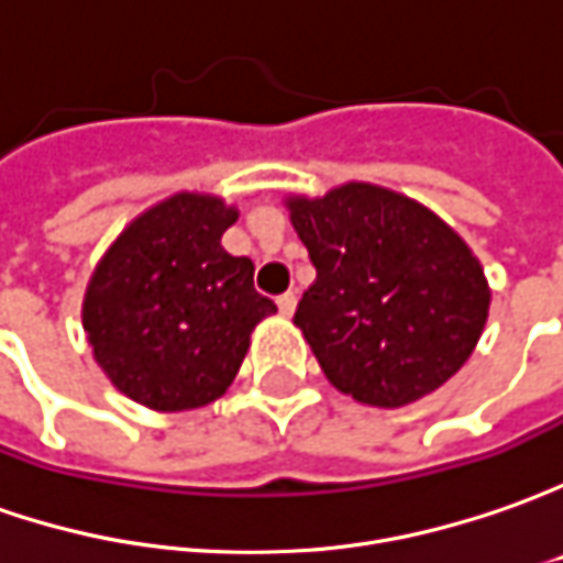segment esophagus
Listing matches in <instances>:
<instances>
[{"label": "esophagus", "instance_id": "34e87169", "mask_svg": "<svg viewBox=\"0 0 563 563\" xmlns=\"http://www.w3.org/2000/svg\"><path fill=\"white\" fill-rule=\"evenodd\" d=\"M277 308H280L283 314H292V311H296V292H283V296H277Z\"/></svg>", "mask_w": 563, "mask_h": 563}]
</instances>
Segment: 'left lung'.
Masks as SVG:
<instances>
[{"label": "left lung", "mask_w": 563, "mask_h": 563, "mask_svg": "<svg viewBox=\"0 0 563 563\" xmlns=\"http://www.w3.org/2000/svg\"><path fill=\"white\" fill-rule=\"evenodd\" d=\"M289 211L318 267L292 320L340 393L401 408L471 358L489 286L467 243L430 208L345 184L323 199H289Z\"/></svg>", "instance_id": "8db88e82"}]
</instances>
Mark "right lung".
I'll return each mask as SVG.
<instances>
[{"mask_svg":"<svg viewBox=\"0 0 563 563\" xmlns=\"http://www.w3.org/2000/svg\"><path fill=\"white\" fill-rule=\"evenodd\" d=\"M236 208L180 192L126 227L96 267L84 330L108 379L155 411H186L233 383L255 323L277 305L255 264L221 245Z\"/></svg>","mask_w":563,"mask_h":563,"instance_id":"right-lung-1","label":"right lung"}]
</instances>
